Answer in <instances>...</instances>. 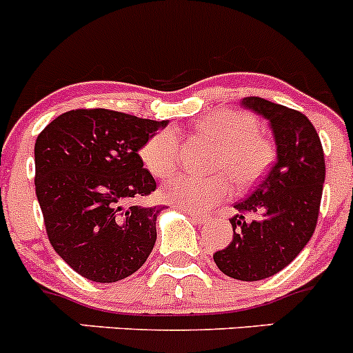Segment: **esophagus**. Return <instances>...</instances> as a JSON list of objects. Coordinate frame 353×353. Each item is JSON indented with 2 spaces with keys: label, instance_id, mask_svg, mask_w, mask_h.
<instances>
[{
  "label": "esophagus",
  "instance_id": "esophagus-1",
  "mask_svg": "<svg viewBox=\"0 0 353 353\" xmlns=\"http://www.w3.org/2000/svg\"><path fill=\"white\" fill-rule=\"evenodd\" d=\"M183 213L189 214L192 220H196L197 223H210V214H204V213H197V211H192V210H185V208H182Z\"/></svg>",
  "mask_w": 353,
  "mask_h": 353
}]
</instances>
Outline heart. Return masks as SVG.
I'll use <instances>...</instances> for the list:
<instances>
[{
  "label": "heart",
  "mask_w": 353,
  "mask_h": 353,
  "mask_svg": "<svg viewBox=\"0 0 353 353\" xmlns=\"http://www.w3.org/2000/svg\"><path fill=\"white\" fill-rule=\"evenodd\" d=\"M194 132L214 143L210 168L211 176L190 173L174 174L164 183L163 197L180 208L192 211L210 210L237 189L254 185L272 166L275 149L272 140L258 132V121L251 114L234 109H220L206 114L194 124ZM147 170L166 179L180 163L179 137L171 128L154 133L140 149Z\"/></svg>",
  "instance_id": "1"
}]
</instances>
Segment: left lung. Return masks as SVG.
<instances>
[{"label": "left lung", "instance_id": "8db88e82", "mask_svg": "<svg viewBox=\"0 0 353 353\" xmlns=\"http://www.w3.org/2000/svg\"><path fill=\"white\" fill-rule=\"evenodd\" d=\"M243 105L268 119L277 161L251 196L236 203L232 241L213 260L232 279L261 281L288 267L310 241L325 161L321 139L305 114L260 97H246Z\"/></svg>", "mask_w": 353, "mask_h": 353}]
</instances>
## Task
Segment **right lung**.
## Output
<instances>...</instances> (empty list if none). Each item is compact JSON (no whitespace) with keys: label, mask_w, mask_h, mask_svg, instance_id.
<instances>
[{"label":"right lung","mask_w":353,"mask_h":353,"mask_svg":"<svg viewBox=\"0 0 353 353\" xmlns=\"http://www.w3.org/2000/svg\"><path fill=\"white\" fill-rule=\"evenodd\" d=\"M166 121L76 109L36 139V196L59 256L93 283L135 274L156 244L161 206H133L156 180L139 150Z\"/></svg>","instance_id":"right-lung-1"}]
</instances>
